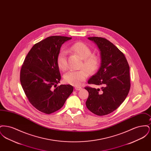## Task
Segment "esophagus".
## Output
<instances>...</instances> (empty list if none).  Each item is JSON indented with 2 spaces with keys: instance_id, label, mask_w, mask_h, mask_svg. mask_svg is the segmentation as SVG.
Returning a JSON list of instances; mask_svg holds the SVG:
<instances>
[{
  "instance_id": "1",
  "label": "esophagus",
  "mask_w": 151,
  "mask_h": 151,
  "mask_svg": "<svg viewBox=\"0 0 151 151\" xmlns=\"http://www.w3.org/2000/svg\"><path fill=\"white\" fill-rule=\"evenodd\" d=\"M75 89L76 90V91H79V90H80V89H81V87H80V86H75Z\"/></svg>"
}]
</instances>
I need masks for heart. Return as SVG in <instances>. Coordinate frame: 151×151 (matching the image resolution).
<instances>
[{"instance_id": "b5f03b06", "label": "heart", "mask_w": 151, "mask_h": 151, "mask_svg": "<svg viewBox=\"0 0 151 151\" xmlns=\"http://www.w3.org/2000/svg\"><path fill=\"white\" fill-rule=\"evenodd\" d=\"M70 49L83 59L81 68H84L87 71L84 69L79 71L70 70L65 73L63 78L67 83L73 86H79L88 77V72L91 74L97 70L100 65V58L96 55H92L91 48L83 42H78L72 44ZM67 51L63 49L60 50L58 55V65L62 70H65L67 68Z\"/></svg>"}]
</instances>
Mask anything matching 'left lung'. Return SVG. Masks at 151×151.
I'll use <instances>...</instances> for the list:
<instances>
[{"mask_svg":"<svg viewBox=\"0 0 151 151\" xmlns=\"http://www.w3.org/2000/svg\"><path fill=\"white\" fill-rule=\"evenodd\" d=\"M100 50L101 65L88 83L102 86L101 89L86 86L87 108L94 114L105 115L118 108L130 89L129 67L124 55L113 43L102 37H88Z\"/></svg>","mask_w":151,"mask_h":151,"instance_id":"left-lung-1","label":"left lung"}]
</instances>
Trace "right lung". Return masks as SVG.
Returning <instances> with one entry per match:
<instances>
[{
	"label": "right lung",
	"instance_id": "1",
	"mask_svg": "<svg viewBox=\"0 0 151 151\" xmlns=\"http://www.w3.org/2000/svg\"><path fill=\"white\" fill-rule=\"evenodd\" d=\"M71 39L51 36L36 43L22 65L20 79L25 94L35 108L45 114L59 110L73 92L71 85L57 86L61 79L58 55L62 45Z\"/></svg>",
	"mask_w": 151,
	"mask_h": 151
}]
</instances>
